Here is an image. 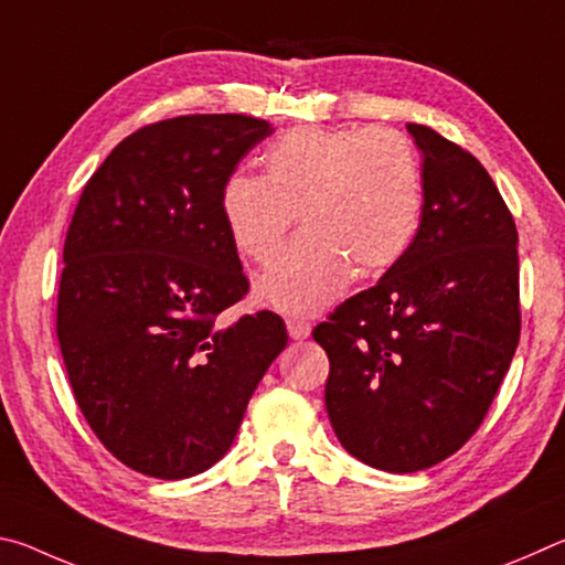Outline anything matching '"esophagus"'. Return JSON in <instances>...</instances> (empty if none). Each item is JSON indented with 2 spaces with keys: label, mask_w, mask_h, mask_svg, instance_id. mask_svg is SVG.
I'll return each mask as SVG.
<instances>
[{
  "label": "esophagus",
  "mask_w": 565,
  "mask_h": 565,
  "mask_svg": "<svg viewBox=\"0 0 565 565\" xmlns=\"http://www.w3.org/2000/svg\"><path fill=\"white\" fill-rule=\"evenodd\" d=\"M286 329H289V337H291L294 341H303V339H309L311 323L303 321V319L291 317V319H286Z\"/></svg>",
  "instance_id": "34e87169"
}]
</instances>
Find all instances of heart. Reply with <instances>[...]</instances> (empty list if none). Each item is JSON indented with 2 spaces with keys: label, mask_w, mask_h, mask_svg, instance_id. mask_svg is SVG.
I'll return each instance as SVG.
<instances>
[{
  "label": "heart",
  "mask_w": 565,
  "mask_h": 565,
  "mask_svg": "<svg viewBox=\"0 0 565 565\" xmlns=\"http://www.w3.org/2000/svg\"><path fill=\"white\" fill-rule=\"evenodd\" d=\"M306 232L269 264L256 294L291 317H311L361 274L388 269L406 254L420 214L414 149L391 129L286 131L264 154V177L234 174L222 216L246 259L266 262L294 216Z\"/></svg>",
  "instance_id": "b5f03b06"
}]
</instances>
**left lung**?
Masks as SVG:
<instances>
[{"instance_id": "obj_1", "label": "left lung", "mask_w": 565, "mask_h": 565, "mask_svg": "<svg viewBox=\"0 0 565 565\" xmlns=\"http://www.w3.org/2000/svg\"><path fill=\"white\" fill-rule=\"evenodd\" d=\"M406 129L424 154L414 242L313 329L333 431L388 473L441 463L476 434L521 337L509 206L473 154L424 124Z\"/></svg>"}]
</instances>
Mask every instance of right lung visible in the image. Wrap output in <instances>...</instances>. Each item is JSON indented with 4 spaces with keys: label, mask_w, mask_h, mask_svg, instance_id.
<instances>
[{
    "label": "right lung",
    "mask_w": 565,
    "mask_h": 565,
    "mask_svg": "<svg viewBox=\"0 0 565 565\" xmlns=\"http://www.w3.org/2000/svg\"><path fill=\"white\" fill-rule=\"evenodd\" d=\"M271 131L246 114L149 124L114 147L74 209L56 339L92 431L145 476L212 468L289 341L274 311L216 321L248 291L222 189Z\"/></svg>",
    "instance_id": "add662e5"
}]
</instances>
